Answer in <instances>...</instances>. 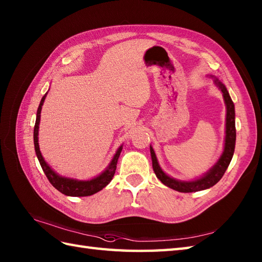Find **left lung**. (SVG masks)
Listing matches in <instances>:
<instances>
[{
    "mask_svg": "<svg viewBox=\"0 0 262 262\" xmlns=\"http://www.w3.org/2000/svg\"><path fill=\"white\" fill-rule=\"evenodd\" d=\"M214 82L215 84L219 86L222 93H223V98L226 105V125H225L224 151L222 153L220 160L217 161L213 168H211L207 173H205L202 178H199V179H196V180L181 181V180L173 179V178H171L166 173H164L163 170L161 169V166L159 165V162H158L157 155L154 153V149L152 146H149V151H151V157H152L153 170L155 172V174H157L158 179L162 182L163 185L168 186L171 189H174L177 191L194 192V191L205 190V189L213 187L222 179V177L224 176L226 169L229 168L230 162L233 158V154H234L235 140H236L234 103H233L230 94L227 92L223 83L217 79V77H214Z\"/></svg>",
    "mask_w": 262,
    "mask_h": 262,
    "instance_id": "obj_1",
    "label": "left lung"
}]
</instances>
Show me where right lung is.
I'll use <instances>...</instances> for the list:
<instances>
[{
  "mask_svg": "<svg viewBox=\"0 0 262 262\" xmlns=\"http://www.w3.org/2000/svg\"><path fill=\"white\" fill-rule=\"evenodd\" d=\"M42 97L40 103H39V107L37 110V117H36V124L35 128H33V143H35V151L37 154V158L39 160V163H40L42 171L45 172L47 179L49 182L52 183L53 187L57 189L59 192H62L66 196L71 197H85V196H91V194L96 193L108 185V183L113 180L115 176L116 168H117V162H118V158L121 153L122 145L117 149L116 154L114 155L113 160L109 163L102 173H100L98 177L93 178L91 180H76L72 179V178H65L56 173L51 166L47 164V162L43 160L40 149H39V143H38V130H39V122H40V113H41V107L45 101L46 96Z\"/></svg>",
  "mask_w": 262,
  "mask_h": 262,
  "instance_id": "add662e5",
  "label": "right lung"
}]
</instances>
